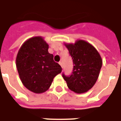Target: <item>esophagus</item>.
<instances>
[{"label":"esophagus","mask_w":121,"mask_h":121,"mask_svg":"<svg viewBox=\"0 0 121 121\" xmlns=\"http://www.w3.org/2000/svg\"><path fill=\"white\" fill-rule=\"evenodd\" d=\"M59 64H60V65H61V67H62V63H61V61H60V62H59Z\"/></svg>","instance_id":"obj_1"}]
</instances>
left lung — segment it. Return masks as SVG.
Wrapping results in <instances>:
<instances>
[{
    "label": "left lung",
    "instance_id": "8db88e82",
    "mask_svg": "<svg viewBox=\"0 0 121 121\" xmlns=\"http://www.w3.org/2000/svg\"><path fill=\"white\" fill-rule=\"evenodd\" d=\"M73 61L72 74L67 77L63 74L70 90L82 94L90 90L98 78L102 66V59L95 47L84 40L75 43H64Z\"/></svg>",
    "mask_w": 121,
    "mask_h": 121
}]
</instances>
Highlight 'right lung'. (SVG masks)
<instances>
[{
  "mask_svg": "<svg viewBox=\"0 0 121 121\" xmlns=\"http://www.w3.org/2000/svg\"><path fill=\"white\" fill-rule=\"evenodd\" d=\"M48 44L40 36L25 41L16 56V67L24 86L33 92L41 94L48 90L61 67L48 52Z\"/></svg>",
  "mask_w": 121,
  "mask_h": 121,
  "instance_id": "add662e5",
  "label": "right lung"
}]
</instances>
